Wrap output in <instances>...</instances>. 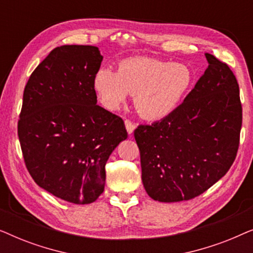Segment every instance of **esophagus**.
<instances>
[{"label":"esophagus","instance_id":"esophagus-1","mask_svg":"<svg viewBox=\"0 0 253 253\" xmlns=\"http://www.w3.org/2000/svg\"><path fill=\"white\" fill-rule=\"evenodd\" d=\"M124 123H126V127L127 133H129V134H132V133H133V131H134V129H136V124L131 122L130 120H126V122H124Z\"/></svg>","mask_w":253,"mask_h":253}]
</instances>
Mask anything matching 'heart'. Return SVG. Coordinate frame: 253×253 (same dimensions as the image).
<instances>
[{"label":"heart","mask_w":253,"mask_h":253,"mask_svg":"<svg viewBox=\"0 0 253 253\" xmlns=\"http://www.w3.org/2000/svg\"><path fill=\"white\" fill-rule=\"evenodd\" d=\"M192 83L193 74L186 65L150 57L124 58L119 71L102 67L94 76L95 91L107 109H119L127 95L132 94L137 112L150 121L171 115Z\"/></svg>","instance_id":"heart-1"}]
</instances>
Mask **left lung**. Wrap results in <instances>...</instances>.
Wrapping results in <instances>:
<instances>
[{"label": "left lung", "mask_w": 253, "mask_h": 253, "mask_svg": "<svg viewBox=\"0 0 253 253\" xmlns=\"http://www.w3.org/2000/svg\"><path fill=\"white\" fill-rule=\"evenodd\" d=\"M205 56L209 67L178 108L134 130L144 188L158 202L202 195L236 158L242 126L238 83L226 63Z\"/></svg>", "instance_id": "8db88e82"}]
</instances>
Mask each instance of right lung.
Returning <instances> with one entry per match:
<instances>
[{
  "label": "right lung",
  "mask_w": 253,
  "mask_h": 253,
  "mask_svg": "<svg viewBox=\"0 0 253 253\" xmlns=\"http://www.w3.org/2000/svg\"><path fill=\"white\" fill-rule=\"evenodd\" d=\"M98 47H56L24 89L18 137L24 161L40 188L72 204L103 192L105 166L127 132L123 120L96 105Z\"/></svg>",
  "instance_id": "1"
}]
</instances>
